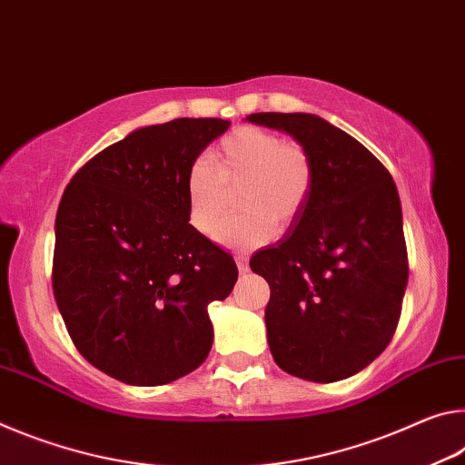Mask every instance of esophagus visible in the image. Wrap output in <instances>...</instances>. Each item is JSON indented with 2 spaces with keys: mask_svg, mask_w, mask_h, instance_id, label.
<instances>
[{
  "mask_svg": "<svg viewBox=\"0 0 465 465\" xmlns=\"http://www.w3.org/2000/svg\"><path fill=\"white\" fill-rule=\"evenodd\" d=\"M234 260H237V268H239L241 273H247L249 272V257L245 253H237V257H234Z\"/></svg>",
  "mask_w": 465,
  "mask_h": 465,
  "instance_id": "34e87169",
  "label": "esophagus"
}]
</instances>
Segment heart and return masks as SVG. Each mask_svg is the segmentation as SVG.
<instances>
[{
	"label": "heart",
	"instance_id": "heart-1",
	"mask_svg": "<svg viewBox=\"0 0 465 465\" xmlns=\"http://www.w3.org/2000/svg\"><path fill=\"white\" fill-rule=\"evenodd\" d=\"M214 164L216 171L197 158L185 173L189 224L208 239L220 234L228 247L263 245L276 226H291L309 205L317 181L313 154L304 143L257 125L224 135ZM237 193L243 214L225 227Z\"/></svg>",
	"mask_w": 465,
	"mask_h": 465
}]
</instances>
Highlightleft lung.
Returning <instances> with one entry per match:
<instances>
[{"label":"left lung","mask_w":465,"mask_h":465,"mask_svg":"<svg viewBox=\"0 0 465 465\" xmlns=\"http://www.w3.org/2000/svg\"><path fill=\"white\" fill-rule=\"evenodd\" d=\"M313 154V195L284 239L251 257L270 284L265 327L282 371L352 377L393 338L408 284L401 203L390 171L352 135L309 113H253Z\"/></svg>","instance_id":"8db88e82"}]
</instances>
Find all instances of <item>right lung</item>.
Listing matches in <instances>:
<instances>
[{"instance_id": "1", "label": "right lung", "mask_w": 465, "mask_h": 465, "mask_svg": "<svg viewBox=\"0 0 465 465\" xmlns=\"http://www.w3.org/2000/svg\"><path fill=\"white\" fill-rule=\"evenodd\" d=\"M231 121L135 129L74 174L59 202L53 294L78 352L127 385L195 371L214 330L208 304L237 263L189 224L185 173Z\"/></svg>"}]
</instances>
